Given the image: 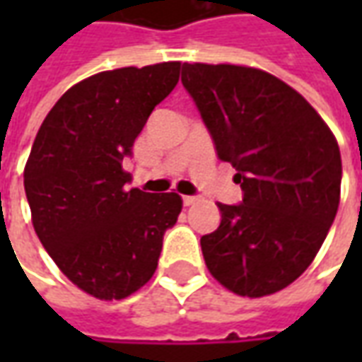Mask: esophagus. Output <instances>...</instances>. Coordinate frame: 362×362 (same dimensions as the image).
<instances>
[{
  "label": "esophagus",
  "instance_id": "esophagus-1",
  "mask_svg": "<svg viewBox=\"0 0 362 362\" xmlns=\"http://www.w3.org/2000/svg\"><path fill=\"white\" fill-rule=\"evenodd\" d=\"M182 202H184V205H194L197 202L196 196H184L182 197Z\"/></svg>",
  "mask_w": 362,
  "mask_h": 362
}]
</instances>
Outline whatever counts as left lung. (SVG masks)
<instances>
[{"label": "left lung", "mask_w": 362, "mask_h": 362, "mask_svg": "<svg viewBox=\"0 0 362 362\" xmlns=\"http://www.w3.org/2000/svg\"><path fill=\"white\" fill-rule=\"evenodd\" d=\"M182 85L243 188V202L219 204V228L202 236L207 269L236 295L277 293L310 266L335 219L334 134L304 96L262 69L182 64Z\"/></svg>", "instance_id": "8db88e82"}]
</instances>
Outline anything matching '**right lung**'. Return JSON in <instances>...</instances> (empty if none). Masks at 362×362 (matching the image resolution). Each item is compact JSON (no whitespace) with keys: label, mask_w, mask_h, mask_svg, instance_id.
<instances>
[{"label":"right lung","mask_w":362,"mask_h":362,"mask_svg":"<svg viewBox=\"0 0 362 362\" xmlns=\"http://www.w3.org/2000/svg\"><path fill=\"white\" fill-rule=\"evenodd\" d=\"M178 75L180 62L93 75L64 93L33 143L25 192L36 235L67 279L96 298L141 288L180 215L178 194L127 188L122 166Z\"/></svg>","instance_id":"right-lung-1"}]
</instances>
